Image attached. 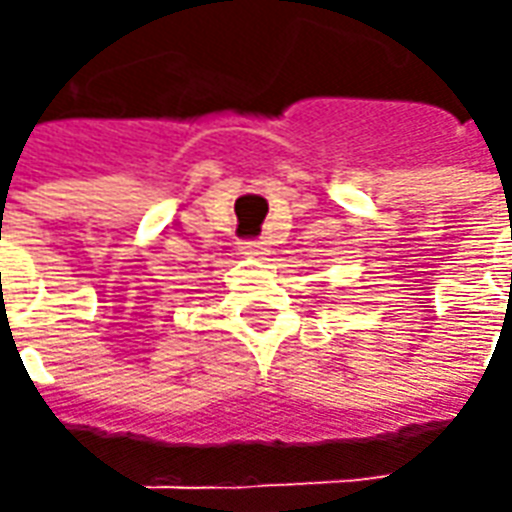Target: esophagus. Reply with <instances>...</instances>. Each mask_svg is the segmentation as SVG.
<instances>
[{
	"instance_id": "34e87169",
	"label": "esophagus",
	"mask_w": 512,
	"mask_h": 512,
	"mask_svg": "<svg viewBox=\"0 0 512 512\" xmlns=\"http://www.w3.org/2000/svg\"><path fill=\"white\" fill-rule=\"evenodd\" d=\"M241 252H244V255H249V257H266L268 246H266V241H244Z\"/></svg>"
}]
</instances>
